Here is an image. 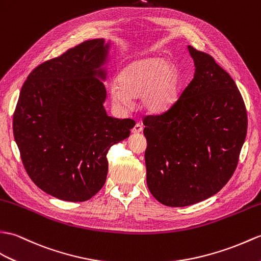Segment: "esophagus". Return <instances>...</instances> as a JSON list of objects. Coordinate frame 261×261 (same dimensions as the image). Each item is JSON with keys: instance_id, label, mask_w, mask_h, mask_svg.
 Segmentation results:
<instances>
[{"instance_id": "34e87169", "label": "esophagus", "mask_w": 261, "mask_h": 261, "mask_svg": "<svg viewBox=\"0 0 261 261\" xmlns=\"http://www.w3.org/2000/svg\"><path fill=\"white\" fill-rule=\"evenodd\" d=\"M142 130H143V126L140 123H137L135 126H133V129L131 130V132L133 133V135H135V133L142 132Z\"/></svg>"}]
</instances>
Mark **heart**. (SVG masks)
I'll list each match as a JSON object with an SVG mask.
<instances>
[{
  "instance_id": "heart-1",
  "label": "heart",
  "mask_w": 261,
  "mask_h": 261,
  "mask_svg": "<svg viewBox=\"0 0 261 261\" xmlns=\"http://www.w3.org/2000/svg\"><path fill=\"white\" fill-rule=\"evenodd\" d=\"M178 93V70L160 57L140 58L125 64L109 88L112 105L120 113H128L132 99L139 96L144 111L162 112L173 105Z\"/></svg>"
}]
</instances>
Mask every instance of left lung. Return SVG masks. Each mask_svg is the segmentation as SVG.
<instances>
[{
  "label": "left lung",
  "mask_w": 261,
  "mask_h": 261,
  "mask_svg": "<svg viewBox=\"0 0 261 261\" xmlns=\"http://www.w3.org/2000/svg\"><path fill=\"white\" fill-rule=\"evenodd\" d=\"M195 74L167 111L143 119L147 185L168 207L219 192L237 167L247 112L234 81L209 54L187 45Z\"/></svg>",
  "instance_id": "1"
}]
</instances>
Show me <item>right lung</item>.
<instances>
[{"label":"right lung","instance_id":"add662e5","mask_svg":"<svg viewBox=\"0 0 261 261\" xmlns=\"http://www.w3.org/2000/svg\"><path fill=\"white\" fill-rule=\"evenodd\" d=\"M111 48L105 39L83 42L36 66L21 89L13 135L24 168L41 190L64 201H86L101 189L109 149L135 125L105 109Z\"/></svg>","mask_w":261,"mask_h":261}]
</instances>
